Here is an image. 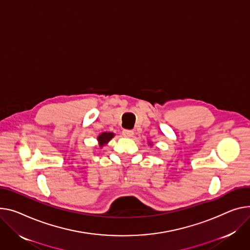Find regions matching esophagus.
I'll list each match as a JSON object with an SVG mask.
<instances>
[{
    "instance_id": "esophagus-1",
    "label": "esophagus",
    "mask_w": 250,
    "mask_h": 250,
    "mask_svg": "<svg viewBox=\"0 0 250 250\" xmlns=\"http://www.w3.org/2000/svg\"><path fill=\"white\" fill-rule=\"evenodd\" d=\"M123 136L125 138H131L132 136H134V131L130 130V129H124L123 130Z\"/></svg>"
}]
</instances>
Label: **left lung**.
Segmentation results:
<instances>
[{
  "instance_id": "8db88e82",
  "label": "left lung",
  "mask_w": 250,
  "mask_h": 250,
  "mask_svg": "<svg viewBox=\"0 0 250 250\" xmlns=\"http://www.w3.org/2000/svg\"><path fill=\"white\" fill-rule=\"evenodd\" d=\"M147 144H148V146H153V144H152V143H151V142H148V143H147Z\"/></svg>"
}]
</instances>
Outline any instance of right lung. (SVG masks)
<instances>
[{"mask_svg":"<svg viewBox=\"0 0 250 250\" xmlns=\"http://www.w3.org/2000/svg\"><path fill=\"white\" fill-rule=\"evenodd\" d=\"M114 136H115V135L113 134V132H110V131L102 132V134L97 137V142H98L99 147L103 148L105 145L108 144V142H109Z\"/></svg>","mask_w":250,"mask_h":250,"instance_id":"obj_1","label":"right lung"}]
</instances>
